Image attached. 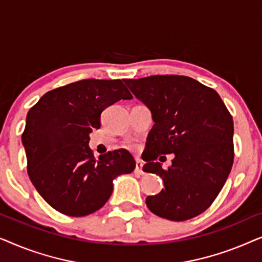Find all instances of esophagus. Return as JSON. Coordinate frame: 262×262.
Masks as SVG:
<instances>
[{"instance_id": "esophagus-1", "label": "esophagus", "mask_w": 262, "mask_h": 262, "mask_svg": "<svg viewBox=\"0 0 262 262\" xmlns=\"http://www.w3.org/2000/svg\"><path fill=\"white\" fill-rule=\"evenodd\" d=\"M142 168H143V163H142V161H139V160L136 161L135 174H137V175H144V171H143Z\"/></svg>"}]
</instances>
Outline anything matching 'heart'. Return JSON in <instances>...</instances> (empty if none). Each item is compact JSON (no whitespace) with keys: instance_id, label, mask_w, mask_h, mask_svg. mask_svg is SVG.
<instances>
[{"instance_id":"heart-1","label":"heart","mask_w":262,"mask_h":262,"mask_svg":"<svg viewBox=\"0 0 262 262\" xmlns=\"http://www.w3.org/2000/svg\"><path fill=\"white\" fill-rule=\"evenodd\" d=\"M130 148H135V144H130Z\"/></svg>"}]
</instances>
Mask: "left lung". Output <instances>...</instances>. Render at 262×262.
<instances>
[{
    "instance_id": "8db88e82",
    "label": "left lung",
    "mask_w": 262,
    "mask_h": 262,
    "mask_svg": "<svg viewBox=\"0 0 262 262\" xmlns=\"http://www.w3.org/2000/svg\"><path fill=\"white\" fill-rule=\"evenodd\" d=\"M124 82L149 107L155 123L142 155L143 170L159 175L164 188L146 196V206L175 222L203 213L220 194L234 162L231 114L216 91L191 77L155 75ZM167 153L176 157L163 170L156 160Z\"/></svg>"
}]
</instances>
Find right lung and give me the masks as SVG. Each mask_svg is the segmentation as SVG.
<instances>
[{
    "instance_id": "obj_1",
    "label": "right lung",
    "mask_w": 262,
    "mask_h": 262,
    "mask_svg": "<svg viewBox=\"0 0 262 262\" xmlns=\"http://www.w3.org/2000/svg\"><path fill=\"white\" fill-rule=\"evenodd\" d=\"M132 99L121 80L88 78L50 91L28 111L23 144L32 184L49 205L71 217H83L105 205L113 180L136 168L127 150L96 160L89 134L100 128L102 111Z\"/></svg>"
}]
</instances>
